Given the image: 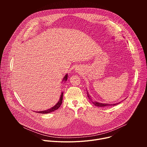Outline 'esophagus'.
<instances>
[{"label": "esophagus", "instance_id": "obj_1", "mask_svg": "<svg viewBox=\"0 0 147 147\" xmlns=\"http://www.w3.org/2000/svg\"><path fill=\"white\" fill-rule=\"evenodd\" d=\"M76 71L77 72H78V71H80V69H79V67H77V68H76Z\"/></svg>", "mask_w": 147, "mask_h": 147}]
</instances>
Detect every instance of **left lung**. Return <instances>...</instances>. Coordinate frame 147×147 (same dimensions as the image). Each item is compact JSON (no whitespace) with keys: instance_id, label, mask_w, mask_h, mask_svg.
<instances>
[{"instance_id":"left-lung-1","label":"left lung","mask_w":147,"mask_h":147,"mask_svg":"<svg viewBox=\"0 0 147 147\" xmlns=\"http://www.w3.org/2000/svg\"><path fill=\"white\" fill-rule=\"evenodd\" d=\"M87 95H88V98H90V99H91V98L90 97V95H89V94L88 92H87ZM92 103L96 107H108V106H115V105H116L119 104L120 102L116 103L115 104H114V103L113 104H108V103H99V102H96V101H94V102H92Z\"/></svg>"}]
</instances>
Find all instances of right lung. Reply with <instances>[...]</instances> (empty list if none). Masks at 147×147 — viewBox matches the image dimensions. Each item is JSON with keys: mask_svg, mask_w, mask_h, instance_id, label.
Here are the masks:
<instances>
[{"mask_svg": "<svg viewBox=\"0 0 147 147\" xmlns=\"http://www.w3.org/2000/svg\"><path fill=\"white\" fill-rule=\"evenodd\" d=\"M67 74H66L65 77L63 78V81H67ZM63 92H61V94L60 95V99H59V100L58 101V102L53 107H52L51 108L49 109H47V110H45V111H39V112H36V113H43V114H45V113H51L52 112H53L57 109H58V108L60 107V105H61V103H62V100H63Z\"/></svg>", "mask_w": 147, "mask_h": 147, "instance_id": "1", "label": "right lung"}]
</instances>
